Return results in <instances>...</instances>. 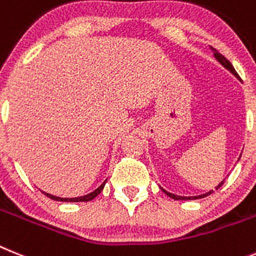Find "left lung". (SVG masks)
<instances>
[{
  "mask_svg": "<svg viewBox=\"0 0 256 256\" xmlns=\"http://www.w3.org/2000/svg\"><path fill=\"white\" fill-rule=\"evenodd\" d=\"M211 50H212V52H214V56L216 58V60L219 62V63H220L222 66H224V68H226V70H230V73H233V74H234L236 77H237V78H240V77H238V74H237V72H236V70H234V68H233V66H232V64H230V62L228 60V59H226V58H224L223 55H222L220 52H219V51L216 50V48H211ZM223 183H224V180L222 182V183H219V186H218L216 188H215V190H219V188H220V186H223ZM161 190H164V192H165L166 194L168 196V197H171V198H174V200H197V198H204V197H206V196L211 194V193L214 192V190H210V192L205 193V194H201V196H194V197H184V196H176V194H172V193L168 192V190H164V188H161Z\"/></svg>",
  "mask_w": 256,
  "mask_h": 256,
  "instance_id": "obj_1",
  "label": "left lung"
}]
</instances>
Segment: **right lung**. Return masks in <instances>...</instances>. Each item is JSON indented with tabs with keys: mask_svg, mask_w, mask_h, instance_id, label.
<instances>
[{
	"mask_svg": "<svg viewBox=\"0 0 256 256\" xmlns=\"http://www.w3.org/2000/svg\"><path fill=\"white\" fill-rule=\"evenodd\" d=\"M106 182H104V183L102 184L99 188H96L94 192L88 193V194H86V196H81V197H74V198H62V197H56V196H52V194H50V193H45V192H44V193H45L48 197H50L51 200H55V201H60V202H88V201H91V200H94L95 197H96V196L99 194L102 190H103L104 186H106Z\"/></svg>",
	"mask_w": 256,
	"mask_h": 256,
	"instance_id": "1",
	"label": "right lung"
}]
</instances>
